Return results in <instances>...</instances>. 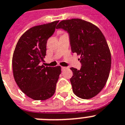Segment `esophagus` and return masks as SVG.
Masks as SVG:
<instances>
[{
    "label": "esophagus",
    "mask_w": 125,
    "mask_h": 125,
    "mask_svg": "<svg viewBox=\"0 0 125 125\" xmlns=\"http://www.w3.org/2000/svg\"><path fill=\"white\" fill-rule=\"evenodd\" d=\"M61 68H62V71H63L64 69H66L65 67H61Z\"/></svg>",
    "instance_id": "esophagus-1"
}]
</instances>
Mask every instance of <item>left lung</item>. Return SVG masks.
I'll list each match as a JSON object with an SVG mask.
<instances>
[{"instance_id":"1","label":"left lung","mask_w":125,"mask_h":125,"mask_svg":"<svg viewBox=\"0 0 125 125\" xmlns=\"http://www.w3.org/2000/svg\"><path fill=\"white\" fill-rule=\"evenodd\" d=\"M56 29L69 33L72 52L80 55V70L71 68L73 92L83 99L93 98L104 88L111 70V51L104 35L95 25L79 18L62 21Z\"/></svg>"}]
</instances>
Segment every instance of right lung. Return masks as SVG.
Masks as SVG:
<instances>
[{
  "mask_svg": "<svg viewBox=\"0 0 125 125\" xmlns=\"http://www.w3.org/2000/svg\"><path fill=\"white\" fill-rule=\"evenodd\" d=\"M59 21L37 25L19 39L12 56L14 80L22 92L35 100H45L54 95L61 67L41 65L46 55L47 41Z\"/></svg>",
  "mask_w": 125,
  "mask_h": 125,
  "instance_id": "right-lung-1",
  "label": "right lung"
}]
</instances>
